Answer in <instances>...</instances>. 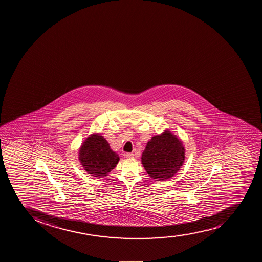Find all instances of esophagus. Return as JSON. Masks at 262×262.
I'll return each instance as SVG.
<instances>
[{"mask_svg":"<svg viewBox=\"0 0 262 262\" xmlns=\"http://www.w3.org/2000/svg\"><path fill=\"white\" fill-rule=\"evenodd\" d=\"M125 157H127V158H133V156H134V154L133 153H126L125 155Z\"/></svg>","mask_w":262,"mask_h":262,"instance_id":"esophagus-1","label":"esophagus"}]
</instances>
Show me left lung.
Here are the masks:
<instances>
[{
  "mask_svg": "<svg viewBox=\"0 0 262 262\" xmlns=\"http://www.w3.org/2000/svg\"><path fill=\"white\" fill-rule=\"evenodd\" d=\"M184 160L183 142L168 129L154 136L142 155L143 167L156 181L171 179L180 170Z\"/></svg>",
  "mask_w": 262,
  "mask_h": 262,
  "instance_id": "obj_1",
  "label": "left lung"
}]
</instances>
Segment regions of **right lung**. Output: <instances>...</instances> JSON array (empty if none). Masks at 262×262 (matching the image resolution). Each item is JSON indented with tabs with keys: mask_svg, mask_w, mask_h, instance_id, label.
Returning a JSON list of instances; mask_svg holds the SVG:
<instances>
[{
	"mask_svg": "<svg viewBox=\"0 0 262 262\" xmlns=\"http://www.w3.org/2000/svg\"><path fill=\"white\" fill-rule=\"evenodd\" d=\"M78 160L88 174L102 178L116 167L119 157L100 133H93L82 143L78 151Z\"/></svg>",
	"mask_w": 262,
	"mask_h": 262,
	"instance_id": "obj_1",
	"label": "right lung"
}]
</instances>
